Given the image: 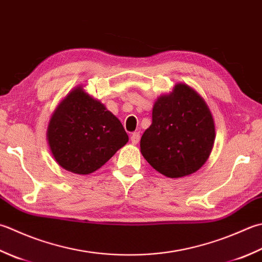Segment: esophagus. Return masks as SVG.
<instances>
[{"instance_id": "34e87169", "label": "esophagus", "mask_w": 262, "mask_h": 262, "mask_svg": "<svg viewBox=\"0 0 262 262\" xmlns=\"http://www.w3.org/2000/svg\"><path fill=\"white\" fill-rule=\"evenodd\" d=\"M130 141L133 144H137L138 141H140V133H137V132L133 133V134L130 135Z\"/></svg>"}]
</instances>
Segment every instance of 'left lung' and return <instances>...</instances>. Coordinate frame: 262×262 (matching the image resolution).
I'll return each instance as SVG.
<instances>
[{"mask_svg": "<svg viewBox=\"0 0 262 262\" xmlns=\"http://www.w3.org/2000/svg\"><path fill=\"white\" fill-rule=\"evenodd\" d=\"M214 137L213 118L206 101L181 83L156 101L152 124L141 138V153L162 175L184 177L206 163Z\"/></svg>", "mask_w": 262, "mask_h": 262, "instance_id": "obj_1", "label": "left lung"}]
</instances>
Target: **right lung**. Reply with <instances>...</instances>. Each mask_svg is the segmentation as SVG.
<instances>
[{
  "mask_svg": "<svg viewBox=\"0 0 262 262\" xmlns=\"http://www.w3.org/2000/svg\"><path fill=\"white\" fill-rule=\"evenodd\" d=\"M46 135L55 161L79 175L97 170L128 142L120 120L83 86L76 87L58 105Z\"/></svg>",
  "mask_w": 262,
  "mask_h": 262,
  "instance_id": "obj_1",
  "label": "right lung"
}]
</instances>
